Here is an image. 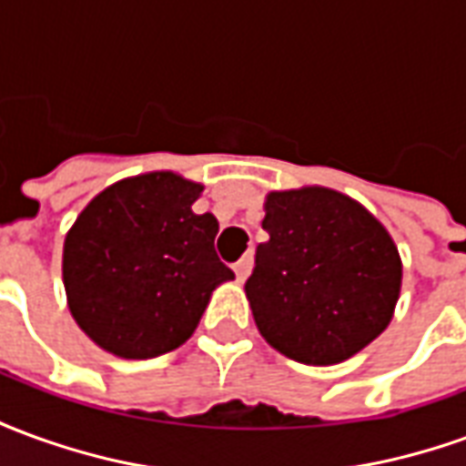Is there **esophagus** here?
I'll use <instances>...</instances> for the list:
<instances>
[{"instance_id":"34e87169","label":"esophagus","mask_w":466,"mask_h":466,"mask_svg":"<svg viewBox=\"0 0 466 466\" xmlns=\"http://www.w3.org/2000/svg\"><path fill=\"white\" fill-rule=\"evenodd\" d=\"M252 254H244L242 259L234 264V272H237V279H239V282H244V279L249 277V272H252Z\"/></svg>"}]
</instances>
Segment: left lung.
<instances>
[{"instance_id": "1", "label": "left lung", "mask_w": 466, "mask_h": 466, "mask_svg": "<svg viewBox=\"0 0 466 466\" xmlns=\"http://www.w3.org/2000/svg\"><path fill=\"white\" fill-rule=\"evenodd\" d=\"M244 292L257 329L302 364H339L374 342L400 299L401 259L360 202L327 187L269 192Z\"/></svg>"}]
</instances>
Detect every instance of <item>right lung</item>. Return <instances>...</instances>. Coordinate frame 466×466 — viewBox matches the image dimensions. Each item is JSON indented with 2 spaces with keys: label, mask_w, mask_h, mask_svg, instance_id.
Returning a JSON list of instances; mask_svg holds the SVG:
<instances>
[{
  "label": "right lung",
  "mask_w": 466,
  "mask_h": 466,
  "mask_svg": "<svg viewBox=\"0 0 466 466\" xmlns=\"http://www.w3.org/2000/svg\"><path fill=\"white\" fill-rule=\"evenodd\" d=\"M202 184L149 172L106 187L66 232L69 312L122 360H152L197 329L209 297L234 272L219 262L214 214H194Z\"/></svg>",
  "instance_id": "1"
}]
</instances>
